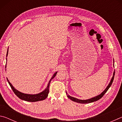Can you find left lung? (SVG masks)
<instances>
[{"mask_svg":"<svg viewBox=\"0 0 122 122\" xmlns=\"http://www.w3.org/2000/svg\"><path fill=\"white\" fill-rule=\"evenodd\" d=\"M115 72L114 71L113 73V76L112 78H111L110 82L109 83V84H108V86H107V87L106 88V89H105L103 92L101 93V94L98 95L96 96L95 97H92V98H90V99H88V100H79V99H77L75 97H71V96H69V95H68L67 92H66V94L67 95V97H68L69 99H71V101H74V102H77V103H83V104H86V103H92V102H94L95 101H98V100H100V98H101L103 96V95L106 93V92L108 91V90L109 89V88L110 87V86H111V84L112 83V82L113 81V78H114V76H115Z\"/></svg>","mask_w":122,"mask_h":122,"instance_id":"1","label":"left lung"}]
</instances>
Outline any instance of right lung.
I'll return each instance as SVG.
<instances>
[{
    "label": "right lung",
    "instance_id": "add662e5",
    "mask_svg": "<svg viewBox=\"0 0 122 122\" xmlns=\"http://www.w3.org/2000/svg\"><path fill=\"white\" fill-rule=\"evenodd\" d=\"M8 50H9V49H8ZM8 50L7 51L6 57L7 56V55H8ZM6 60H7V58H6ZM57 73V71H56V73L54 74L53 76L51 77L50 81H49L48 82L47 88L45 89L43 92H40V93H39L38 94H34V95L26 94H24V93H22V92H20L18 90H16V89L14 88V86L12 85V84L11 83H10V81H9V80L7 79V80L8 82H9L10 86L11 87L12 90L13 91L14 93L19 98H20L21 100H22L28 101V102H37V101L44 100L47 97L49 93V88L50 82L51 81V80H52L53 78H54L55 76L56 75Z\"/></svg>",
    "mask_w": 122,
    "mask_h": 122
}]
</instances>
